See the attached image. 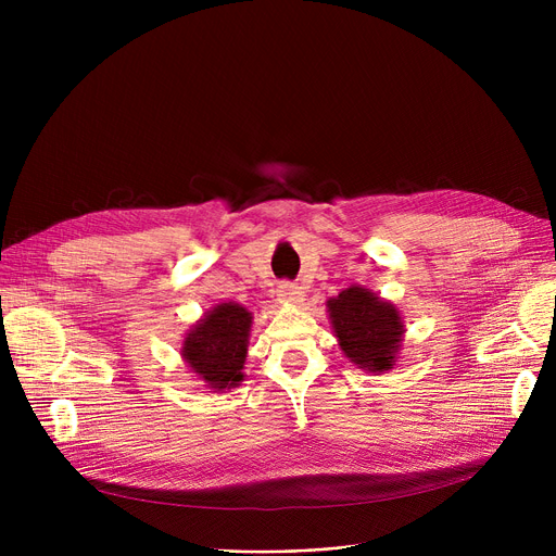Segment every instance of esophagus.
Listing matches in <instances>:
<instances>
[{
	"label": "esophagus",
	"instance_id": "obj_1",
	"mask_svg": "<svg viewBox=\"0 0 556 556\" xmlns=\"http://www.w3.org/2000/svg\"><path fill=\"white\" fill-rule=\"evenodd\" d=\"M277 298H279V302H286V304H300L304 300V293L298 283L283 281L277 288Z\"/></svg>",
	"mask_w": 556,
	"mask_h": 556
}]
</instances>
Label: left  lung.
<instances>
[{
  "instance_id": "1",
  "label": "left lung",
  "mask_w": 556,
  "mask_h": 556,
  "mask_svg": "<svg viewBox=\"0 0 556 556\" xmlns=\"http://www.w3.org/2000/svg\"><path fill=\"white\" fill-rule=\"evenodd\" d=\"M331 327L342 354L371 374L390 371L403 340V319L394 304L369 288L349 286L327 302Z\"/></svg>"
}]
</instances>
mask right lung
<instances>
[{
    "mask_svg": "<svg viewBox=\"0 0 556 556\" xmlns=\"http://www.w3.org/2000/svg\"><path fill=\"white\" fill-rule=\"evenodd\" d=\"M252 313L233 302H223L204 313L182 342V358L210 390L223 392L243 381Z\"/></svg>",
    "mask_w": 556,
    "mask_h": 556,
    "instance_id": "obj_1",
    "label": "right lung"
}]
</instances>
